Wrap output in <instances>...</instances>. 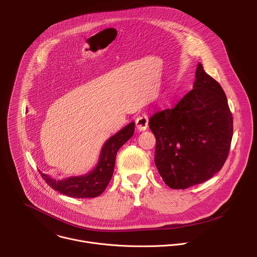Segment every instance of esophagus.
Listing matches in <instances>:
<instances>
[{
  "label": "esophagus",
  "instance_id": "34e87169",
  "mask_svg": "<svg viewBox=\"0 0 257 257\" xmlns=\"http://www.w3.org/2000/svg\"><path fill=\"white\" fill-rule=\"evenodd\" d=\"M149 126V116L146 114H142L136 119V127L139 131H144Z\"/></svg>",
  "mask_w": 257,
  "mask_h": 257
}]
</instances>
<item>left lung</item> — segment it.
<instances>
[{"label":"left lung","instance_id":"8db88e82","mask_svg":"<svg viewBox=\"0 0 257 257\" xmlns=\"http://www.w3.org/2000/svg\"><path fill=\"white\" fill-rule=\"evenodd\" d=\"M156 136L155 163L166 184L186 189L219 172L228 158L233 117L227 96L199 63L193 89L149 121Z\"/></svg>","mask_w":257,"mask_h":257}]
</instances>
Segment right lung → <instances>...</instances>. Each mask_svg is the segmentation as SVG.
Listing matches in <instances>:
<instances>
[{"label": "right lung", "mask_w": 257, "mask_h": 257, "mask_svg": "<svg viewBox=\"0 0 257 257\" xmlns=\"http://www.w3.org/2000/svg\"><path fill=\"white\" fill-rule=\"evenodd\" d=\"M135 123L131 122L103 144L96 167L84 176L55 180L41 173L47 184L61 194L75 198H91L100 195L112 179L118 151L133 135Z\"/></svg>", "instance_id": "add662e5"}]
</instances>
